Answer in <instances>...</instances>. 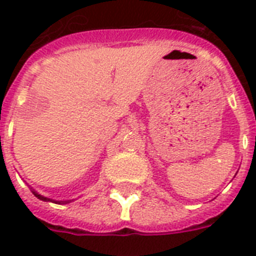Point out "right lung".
<instances>
[{"label": "right lung", "mask_w": 256, "mask_h": 256, "mask_svg": "<svg viewBox=\"0 0 256 256\" xmlns=\"http://www.w3.org/2000/svg\"><path fill=\"white\" fill-rule=\"evenodd\" d=\"M33 194L36 195V196H37L38 199H41V200H49V199H48V198H45V196H42V195L37 194V192H36V191H33Z\"/></svg>", "instance_id": "right-lung-1"}]
</instances>
